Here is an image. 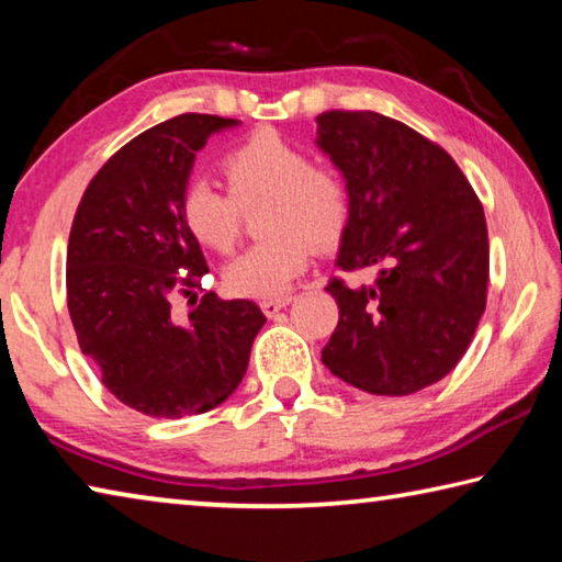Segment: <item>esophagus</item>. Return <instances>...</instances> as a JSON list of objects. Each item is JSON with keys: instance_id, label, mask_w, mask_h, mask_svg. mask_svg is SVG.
Segmentation results:
<instances>
[{"instance_id": "34e87169", "label": "esophagus", "mask_w": 562, "mask_h": 562, "mask_svg": "<svg viewBox=\"0 0 562 562\" xmlns=\"http://www.w3.org/2000/svg\"><path fill=\"white\" fill-rule=\"evenodd\" d=\"M292 302V297H274V300H262L260 307L268 317H274L282 307H288V304Z\"/></svg>"}]
</instances>
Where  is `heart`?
<instances>
[{"instance_id": "obj_1", "label": "heart", "mask_w": 562, "mask_h": 562, "mask_svg": "<svg viewBox=\"0 0 562 562\" xmlns=\"http://www.w3.org/2000/svg\"><path fill=\"white\" fill-rule=\"evenodd\" d=\"M223 170L231 195L203 176L180 190V221L198 243L231 252L240 237V207L268 195L260 233L268 235L225 268V290L274 300L297 282L317 247L335 245L349 223V190L335 168L312 164L302 146L260 128L227 150Z\"/></svg>"}]
</instances>
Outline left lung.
Here are the masks:
<instances>
[{
    "mask_svg": "<svg viewBox=\"0 0 562 562\" xmlns=\"http://www.w3.org/2000/svg\"><path fill=\"white\" fill-rule=\"evenodd\" d=\"M315 144L349 190L337 268H376L374 284H327L339 322L322 361L361 392H422L459 364L486 310L483 205L441 146L382 113H322Z\"/></svg>",
    "mask_w": 562,
    "mask_h": 562,
    "instance_id": "1",
    "label": "left lung"
}]
</instances>
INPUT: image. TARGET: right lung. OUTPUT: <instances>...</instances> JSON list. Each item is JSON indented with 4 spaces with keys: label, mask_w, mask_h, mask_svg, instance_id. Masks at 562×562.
Returning a JSON list of instances; mask_svg holds the SVG:
<instances>
[{
    "label": "right lung",
    "mask_w": 562,
    "mask_h": 562,
    "mask_svg": "<svg viewBox=\"0 0 562 562\" xmlns=\"http://www.w3.org/2000/svg\"><path fill=\"white\" fill-rule=\"evenodd\" d=\"M235 119L183 113L113 154L83 193L66 252V300L83 355L136 412L180 418L221 406L243 382L265 315L250 300L205 292L180 322L170 297L207 272L180 221L195 154ZM188 269V279H176Z\"/></svg>",
    "instance_id": "add662e5"
}]
</instances>
